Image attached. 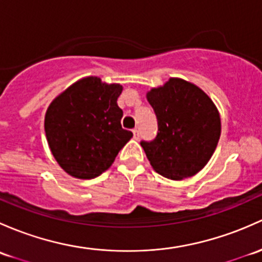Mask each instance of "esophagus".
Segmentation results:
<instances>
[{"mask_svg": "<svg viewBox=\"0 0 262 262\" xmlns=\"http://www.w3.org/2000/svg\"><path fill=\"white\" fill-rule=\"evenodd\" d=\"M139 136H140V133H139L138 129H133V138L139 139Z\"/></svg>", "mask_w": 262, "mask_h": 262, "instance_id": "34e87169", "label": "esophagus"}]
</instances>
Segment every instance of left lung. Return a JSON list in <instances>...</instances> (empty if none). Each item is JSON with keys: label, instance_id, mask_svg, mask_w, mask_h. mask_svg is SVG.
<instances>
[{"label": "left lung", "instance_id": "left-lung-1", "mask_svg": "<svg viewBox=\"0 0 262 262\" xmlns=\"http://www.w3.org/2000/svg\"><path fill=\"white\" fill-rule=\"evenodd\" d=\"M147 99L158 120L153 140L140 145L157 173L169 180L192 177L207 164L221 134L213 101L196 85L172 78Z\"/></svg>", "mask_w": 262, "mask_h": 262}]
</instances>
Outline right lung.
I'll return each instance as SVG.
<instances>
[{"instance_id":"obj_1","label":"right lung","mask_w":262,"mask_h":262,"mask_svg":"<svg viewBox=\"0 0 262 262\" xmlns=\"http://www.w3.org/2000/svg\"><path fill=\"white\" fill-rule=\"evenodd\" d=\"M122 85L89 76L69 86L50 104L45 133L52 156L70 176L92 180L105 172L128 140L117 100Z\"/></svg>"}]
</instances>
